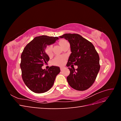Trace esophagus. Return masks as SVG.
<instances>
[{
	"label": "esophagus",
	"mask_w": 121,
	"mask_h": 121,
	"mask_svg": "<svg viewBox=\"0 0 121 121\" xmlns=\"http://www.w3.org/2000/svg\"><path fill=\"white\" fill-rule=\"evenodd\" d=\"M60 71H63V69H64V67H60Z\"/></svg>",
	"instance_id": "34e87169"
}]
</instances>
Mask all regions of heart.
Instances as JSON below:
<instances>
[{"instance_id":"obj_1","label":"heart","mask_w":121,"mask_h":121,"mask_svg":"<svg viewBox=\"0 0 121 121\" xmlns=\"http://www.w3.org/2000/svg\"><path fill=\"white\" fill-rule=\"evenodd\" d=\"M65 42H66V41H65V40H60L59 42L60 45L61 46V45H63V44L64 43H65ZM52 45H49L48 46H47L46 49V53L48 54V56H50V55L52 54ZM65 61V56H57L53 60V64L56 65H62L64 64Z\"/></svg>"}]
</instances>
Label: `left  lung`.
I'll list each match as a JSON object with an SVG mask.
<instances>
[{
    "mask_svg": "<svg viewBox=\"0 0 121 121\" xmlns=\"http://www.w3.org/2000/svg\"><path fill=\"white\" fill-rule=\"evenodd\" d=\"M70 44L72 53L67 64L70 71L67 81L72 88L84 91L90 88L100 69L99 56L92 43L78 34H65L60 36ZM73 64L77 65L75 69Z\"/></svg>",
    "mask_w": 121,
    "mask_h": 121,
    "instance_id": "8db88e82",
    "label": "left lung"
}]
</instances>
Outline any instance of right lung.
<instances>
[{
    "mask_svg": "<svg viewBox=\"0 0 121 121\" xmlns=\"http://www.w3.org/2000/svg\"><path fill=\"white\" fill-rule=\"evenodd\" d=\"M57 37L42 35L36 37L26 46L21 54L20 67L25 85L33 92H45L53 86L56 76L60 72L58 67L52 66L48 69L42 67L49 57L45 52L47 45L54 43Z\"/></svg>",
    "mask_w": 121,
    "mask_h": 121,
    "instance_id": "obj_1",
    "label": "right lung"
}]
</instances>
